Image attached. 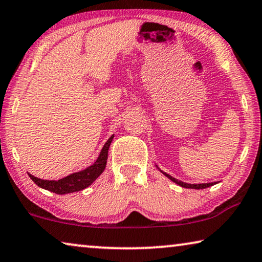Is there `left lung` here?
<instances>
[{
  "label": "left lung",
  "mask_w": 262,
  "mask_h": 262,
  "mask_svg": "<svg viewBox=\"0 0 262 262\" xmlns=\"http://www.w3.org/2000/svg\"><path fill=\"white\" fill-rule=\"evenodd\" d=\"M156 166H157V165H156ZM157 169H158L159 171H161L162 173H164V175H165L166 177H168L170 181L175 182L176 184H178V185H180V187H182V188H188V189H206V188H208V187H211V185H214V184L217 183V182H211V183H199V184H190V183H185V182L178 181V180H176L175 177L170 176L169 173H166V172H164V171H162V170L159 169L158 166H157Z\"/></svg>",
  "instance_id": "8db88e82"
}]
</instances>
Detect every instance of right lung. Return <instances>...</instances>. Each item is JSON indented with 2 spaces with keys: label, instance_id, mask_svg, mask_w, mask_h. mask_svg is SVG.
<instances>
[{
  "label": "right lung",
  "instance_id": "right-lung-1",
  "mask_svg": "<svg viewBox=\"0 0 262 262\" xmlns=\"http://www.w3.org/2000/svg\"><path fill=\"white\" fill-rule=\"evenodd\" d=\"M113 137H115V135H112L111 137L107 139V142L104 144L103 149H101L97 161L94 162L92 165H90L89 168L80 170V171L78 172L71 173V175H68L58 181L41 180V178L30 175L29 172L28 175L32 178L34 183L39 185L40 188L46 189L48 191L55 192V194L58 195H65L71 194V192L84 190V189L90 187V185L104 172V170L106 168V162H107L108 147L111 145Z\"/></svg>",
  "mask_w": 262,
  "mask_h": 262
}]
</instances>
